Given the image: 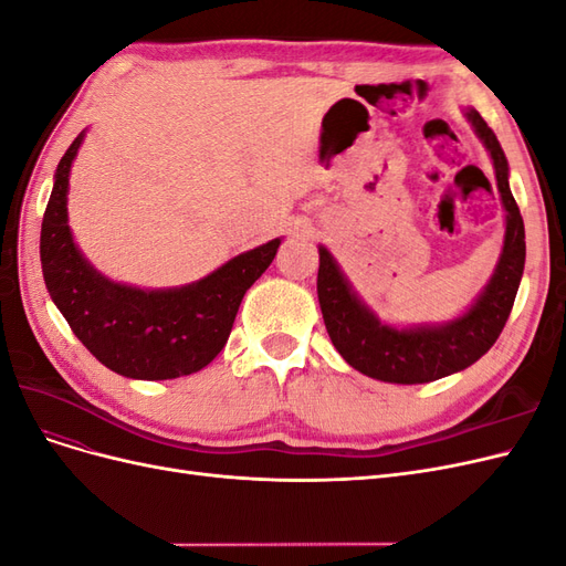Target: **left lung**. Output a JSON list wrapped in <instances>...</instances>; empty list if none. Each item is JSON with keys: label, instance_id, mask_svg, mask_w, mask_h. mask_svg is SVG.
Here are the masks:
<instances>
[{"label": "left lung", "instance_id": "8db88e82", "mask_svg": "<svg viewBox=\"0 0 566 566\" xmlns=\"http://www.w3.org/2000/svg\"><path fill=\"white\" fill-rule=\"evenodd\" d=\"M479 139L489 148L495 181L505 205V243L501 262L486 290L468 314L437 328L397 331L380 323L361 304L342 276L331 252L318 248V304L335 349L368 378L397 385H418L447 378L479 361L503 333L522 281L526 243L524 219L507 184V160L493 129L476 111L468 113Z\"/></svg>", "mask_w": 566, "mask_h": 566}]
</instances>
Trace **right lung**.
Here are the masks:
<instances>
[{
    "label": "right lung",
    "mask_w": 566,
    "mask_h": 566,
    "mask_svg": "<svg viewBox=\"0 0 566 566\" xmlns=\"http://www.w3.org/2000/svg\"><path fill=\"white\" fill-rule=\"evenodd\" d=\"M65 150L49 196L40 260L51 300L101 364L134 380L198 373L224 349L248 287L276 256L281 238L233 256L208 279L172 290H139L96 273L67 227V175L82 144Z\"/></svg>",
    "instance_id": "obj_1"
}]
</instances>
